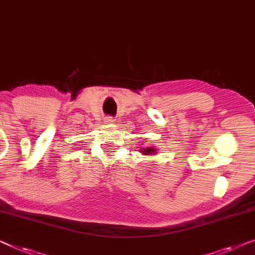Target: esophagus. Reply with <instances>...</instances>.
Instances as JSON below:
<instances>
[{"label":"esophagus","mask_w":255,"mask_h":255,"mask_svg":"<svg viewBox=\"0 0 255 255\" xmlns=\"http://www.w3.org/2000/svg\"><path fill=\"white\" fill-rule=\"evenodd\" d=\"M105 122L106 123H114V122H115V119H114L113 116H108V117H106Z\"/></svg>","instance_id":"esophagus-1"}]
</instances>
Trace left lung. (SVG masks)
Returning <instances> with one entry per match:
<instances>
[{
  "label": "left lung",
  "instance_id": "obj_1",
  "mask_svg": "<svg viewBox=\"0 0 255 255\" xmlns=\"http://www.w3.org/2000/svg\"><path fill=\"white\" fill-rule=\"evenodd\" d=\"M141 152L143 153V154H148V153H153L154 152V148H152V147H149V148H145V149H142Z\"/></svg>",
  "mask_w": 255,
  "mask_h": 255
}]
</instances>
